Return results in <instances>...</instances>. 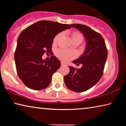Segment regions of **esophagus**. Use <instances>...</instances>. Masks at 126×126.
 Here are the masks:
<instances>
[{
    "instance_id": "1",
    "label": "esophagus",
    "mask_w": 126,
    "mask_h": 126,
    "mask_svg": "<svg viewBox=\"0 0 126 126\" xmlns=\"http://www.w3.org/2000/svg\"><path fill=\"white\" fill-rule=\"evenodd\" d=\"M61 65H62V66H64V65H66L64 63V62H61Z\"/></svg>"
}]
</instances>
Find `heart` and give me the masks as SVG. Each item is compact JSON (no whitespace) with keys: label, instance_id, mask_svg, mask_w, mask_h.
Returning <instances> with one entry per match:
<instances>
[{"label":"heart","instance_id":"b5f03b06","mask_svg":"<svg viewBox=\"0 0 126 126\" xmlns=\"http://www.w3.org/2000/svg\"><path fill=\"white\" fill-rule=\"evenodd\" d=\"M61 35L62 34H59L55 36L54 40H53V42L56 43L58 41L59 38L61 37ZM72 39H73V42L76 41H80L82 42L83 40V37L79 33H74L72 34ZM55 55L61 60L67 62L75 58L77 56V53L73 50L59 48L55 51Z\"/></svg>","mask_w":126,"mask_h":126}]
</instances>
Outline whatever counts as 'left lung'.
I'll use <instances>...</instances> for the list:
<instances>
[{"label": "left lung", "mask_w": 126, "mask_h": 126, "mask_svg": "<svg viewBox=\"0 0 126 126\" xmlns=\"http://www.w3.org/2000/svg\"><path fill=\"white\" fill-rule=\"evenodd\" d=\"M78 29L86 39V48L82 55L72 61L74 64H82L76 69L69 66V73L64 77L68 88L76 92H83L91 88L101 78L107 58L108 51L102 36L86 25L71 24Z\"/></svg>", "instance_id": "left-lung-1"}]
</instances>
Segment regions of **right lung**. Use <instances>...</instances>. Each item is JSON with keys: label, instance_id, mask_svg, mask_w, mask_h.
Instances as JSON below:
<instances>
[{"label": "right lung", "instance_id": "obj_1", "mask_svg": "<svg viewBox=\"0 0 126 126\" xmlns=\"http://www.w3.org/2000/svg\"><path fill=\"white\" fill-rule=\"evenodd\" d=\"M71 24L40 20L23 30L17 40L14 59L18 77L28 88L41 90L50 84L53 74L61 67L56 57L43 59L45 53H52L53 39Z\"/></svg>", "mask_w": 126, "mask_h": 126}]
</instances>
